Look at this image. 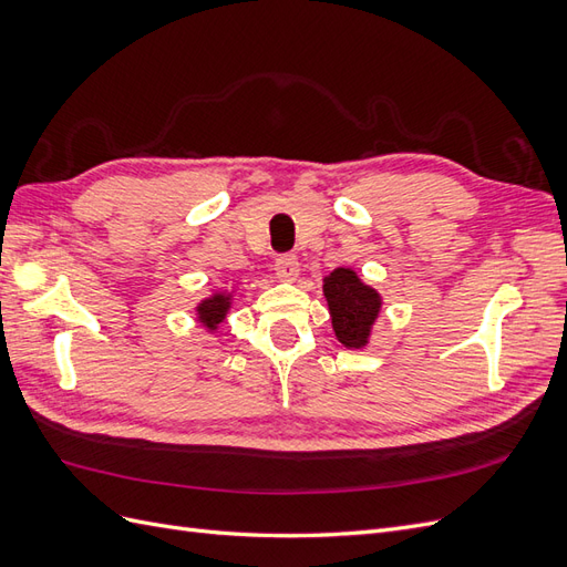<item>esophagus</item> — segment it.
<instances>
[{"instance_id":"esophagus-1","label":"esophagus","mask_w":567,"mask_h":567,"mask_svg":"<svg viewBox=\"0 0 567 567\" xmlns=\"http://www.w3.org/2000/svg\"><path fill=\"white\" fill-rule=\"evenodd\" d=\"M274 271L279 274V279H286V281L296 279L300 271V262H298L296 252H281L277 260H274Z\"/></svg>"}]
</instances>
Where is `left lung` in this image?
<instances>
[{
	"label": "left lung",
	"instance_id": "8db88e82",
	"mask_svg": "<svg viewBox=\"0 0 567 567\" xmlns=\"http://www.w3.org/2000/svg\"><path fill=\"white\" fill-rule=\"evenodd\" d=\"M323 293L329 298L338 340L348 348L364 346L371 323L381 307L375 290L359 281L354 271L336 269L331 277L326 279Z\"/></svg>",
	"mask_w": 567,
	"mask_h": 567
}]
</instances>
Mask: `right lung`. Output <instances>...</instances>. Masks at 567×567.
Wrapping results in <instances>:
<instances>
[{"mask_svg":"<svg viewBox=\"0 0 567 567\" xmlns=\"http://www.w3.org/2000/svg\"><path fill=\"white\" fill-rule=\"evenodd\" d=\"M225 300L221 298H215V300H208V302H203L200 305V315H203V319H205V323H217V321H221V317H225Z\"/></svg>","mask_w":567,"mask_h":567,"instance_id":"right-lung-1","label":"right lung"}]
</instances>
